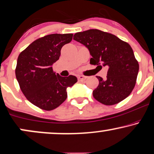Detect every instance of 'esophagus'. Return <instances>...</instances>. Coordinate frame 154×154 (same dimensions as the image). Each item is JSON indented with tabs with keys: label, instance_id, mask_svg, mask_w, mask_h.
Instances as JSON below:
<instances>
[{
	"label": "esophagus",
	"instance_id": "1",
	"mask_svg": "<svg viewBox=\"0 0 154 154\" xmlns=\"http://www.w3.org/2000/svg\"><path fill=\"white\" fill-rule=\"evenodd\" d=\"M77 78H78L79 81H83V80H85V79H87V77L86 76H84V75H79L78 77H77Z\"/></svg>",
	"mask_w": 154,
	"mask_h": 154
}]
</instances>
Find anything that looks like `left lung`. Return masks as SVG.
Returning <instances> with one entry per match:
<instances>
[{
	"label": "left lung",
	"instance_id": "obj_1",
	"mask_svg": "<svg viewBox=\"0 0 154 154\" xmlns=\"http://www.w3.org/2000/svg\"><path fill=\"white\" fill-rule=\"evenodd\" d=\"M73 39L88 48L92 57L91 65L109 67L106 79L97 76L100 83L93 91L95 100L103 104L114 105L131 94L139 65L129 43L97 29L77 32Z\"/></svg>",
	"mask_w": 154,
	"mask_h": 154
}]
</instances>
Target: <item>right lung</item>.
Masks as SVG:
<instances>
[{
    "mask_svg": "<svg viewBox=\"0 0 154 154\" xmlns=\"http://www.w3.org/2000/svg\"><path fill=\"white\" fill-rule=\"evenodd\" d=\"M73 34H51L32 42L17 57L15 76L29 102L46 111L54 109L67 99V88L77 82L75 76L63 77L52 69L63 45Z\"/></svg>",
    "mask_w": 154,
    "mask_h": 154,
    "instance_id": "add662e5",
    "label": "right lung"
}]
</instances>
